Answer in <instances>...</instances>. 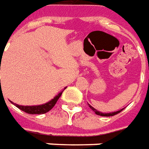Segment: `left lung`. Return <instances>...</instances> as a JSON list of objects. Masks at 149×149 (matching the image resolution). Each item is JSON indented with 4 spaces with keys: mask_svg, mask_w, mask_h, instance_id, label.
Here are the masks:
<instances>
[{
    "mask_svg": "<svg viewBox=\"0 0 149 149\" xmlns=\"http://www.w3.org/2000/svg\"><path fill=\"white\" fill-rule=\"evenodd\" d=\"M88 106L92 109L93 111L95 112V113L96 114H97V115H100V116H103V117H110V116H113V115H116L117 113H120V112L122 111V110H123V109H120V110H118V111H116V112H112V113H102V112H100L98 111V110H96L95 108H93L91 105V104H88Z\"/></svg>",
    "mask_w": 149,
    "mask_h": 149,
    "instance_id": "obj_1",
    "label": "left lung"
}]
</instances>
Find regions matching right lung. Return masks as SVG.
I'll list each match as a JSON object with an SVG mask.
<instances>
[{"instance_id":"obj_1","label":"right lung","mask_w":149,"mask_h":149,"mask_svg":"<svg viewBox=\"0 0 149 149\" xmlns=\"http://www.w3.org/2000/svg\"><path fill=\"white\" fill-rule=\"evenodd\" d=\"M66 88H65V89ZM64 91V90H63ZM63 91L60 92L57 96H55L51 100L48 101L47 103L43 104H40V105H19L18 104H15L14 102H12L10 100V102L13 104H14L17 108H18L19 109H21L22 111H24L25 113H27L29 114H41V113H46L47 112H49L50 109H52L53 107L55 105V104L57 103V100L59 99V97L61 96Z\"/></svg>"}]
</instances>
